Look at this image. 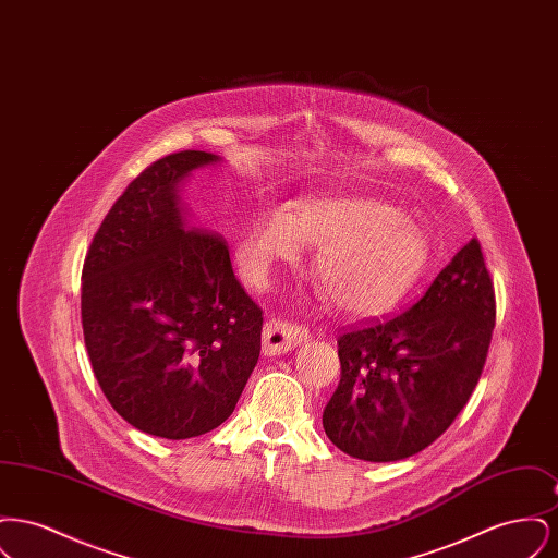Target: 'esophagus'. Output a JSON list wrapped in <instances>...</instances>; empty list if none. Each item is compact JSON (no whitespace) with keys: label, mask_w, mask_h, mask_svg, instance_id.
Instances as JSON below:
<instances>
[{"label":"esophagus","mask_w":558,"mask_h":558,"mask_svg":"<svg viewBox=\"0 0 558 558\" xmlns=\"http://www.w3.org/2000/svg\"><path fill=\"white\" fill-rule=\"evenodd\" d=\"M310 339V332L301 326H291L278 319H271L264 328V353L269 357L289 353L301 343H305Z\"/></svg>","instance_id":"34e87169"}]
</instances>
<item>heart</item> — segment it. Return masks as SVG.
I'll use <instances>...</instances> for the list:
<instances>
[{
	"mask_svg": "<svg viewBox=\"0 0 558 558\" xmlns=\"http://www.w3.org/2000/svg\"><path fill=\"white\" fill-rule=\"evenodd\" d=\"M301 246H318L314 278L328 303L351 318H374L414 289L428 264L423 228L393 203L360 192H326L257 217L236 242L244 282L269 284Z\"/></svg>",
	"mask_w": 558,
	"mask_h": 558,
	"instance_id": "heart-1",
	"label": "heart"
}]
</instances>
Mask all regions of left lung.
I'll list each match as a JSON object with an SVG mask.
<instances>
[{
  "label": "left lung",
  "mask_w": 558,
  "mask_h": 558,
  "mask_svg": "<svg viewBox=\"0 0 558 558\" xmlns=\"http://www.w3.org/2000/svg\"><path fill=\"white\" fill-rule=\"evenodd\" d=\"M494 324V284L473 239L405 314L337 341L341 383L322 414L328 439L366 462L428 448L471 398Z\"/></svg>",
  "instance_id": "left-lung-1"
}]
</instances>
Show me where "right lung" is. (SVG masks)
Wrapping results in <instances>:
<instances>
[{
	"instance_id": "1",
	"label": "right lung",
	"mask_w": 558,
	"mask_h": 558,
	"mask_svg": "<svg viewBox=\"0 0 558 558\" xmlns=\"http://www.w3.org/2000/svg\"><path fill=\"white\" fill-rule=\"evenodd\" d=\"M221 157L184 150L142 171L108 211L81 274L94 374L130 425L162 439L230 418L262 351V310L226 240L192 228L187 178Z\"/></svg>"
}]
</instances>
